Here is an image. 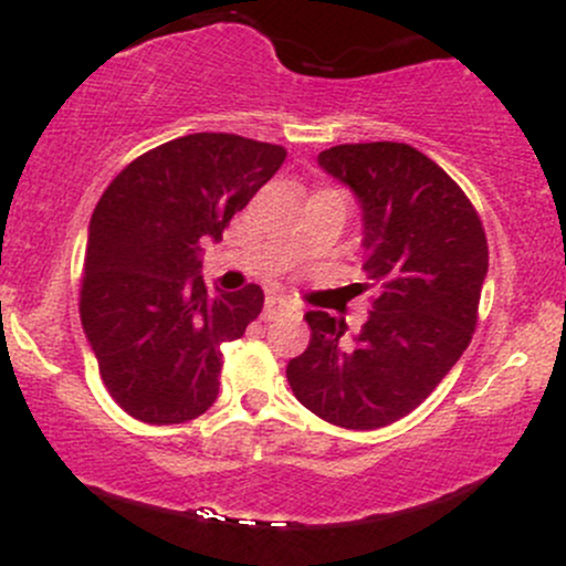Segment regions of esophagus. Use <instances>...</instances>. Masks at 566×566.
<instances>
[{
    "label": "esophagus",
    "instance_id": "1",
    "mask_svg": "<svg viewBox=\"0 0 566 566\" xmlns=\"http://www.w3.org/2000/svg\"><path fill=\"white\" fill-rule=\"evenodd\" d=\"M284 311H290V303L284 301V297H265V305H263V316L265 319H276V316H282Z\"/></svg>",
    "mask_w": 566,
    "mask_h": 566
}]
</instances>
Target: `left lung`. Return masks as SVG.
I'll use <instances>...</instances> for the list:
<instances>
[{
  "label": "left lung",
  "mask_w": 566,
  "mask_h": 566,
  "mask_svg": "<svg viewBox=\"0 0 566 566\" xmlns=\"http://www.w3.org/2000/svg\"><path fill=\"white\" fill-rule=\"evenodd\" d=\"M319 165L359 201L361 269L380 292L350 340L346 322L308 311L311 343L287 380L327 423L373 431L412 412L469 348L490 252L463 188L418 148L346 143Z\"/></svg>",
  "instance_id": "1"
}]
</instances>
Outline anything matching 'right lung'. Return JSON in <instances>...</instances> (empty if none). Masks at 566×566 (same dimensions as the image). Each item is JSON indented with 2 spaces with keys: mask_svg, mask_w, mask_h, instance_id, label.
Here are the masks:
<instances>
[{
  "mask_svg": "<svg viewBox=\"0 0 566 566\" xmlns=\"http://www.w3.org/2000/svg\"><path fill=\"white\" fill-rule=\"evenodd\" d=\"M284 151L229 133L151 148L103 191L90 220L82 327L114 401L135 420L172 426L218 399L223 343L244 335L263 290H210L201 244L282 167Z\"/></svg>",
  "mask_w": 566,
  "mask_h": 566,
  "instance_id": "right-lung-1",
  "label": "right lung"
}]
</instances>
